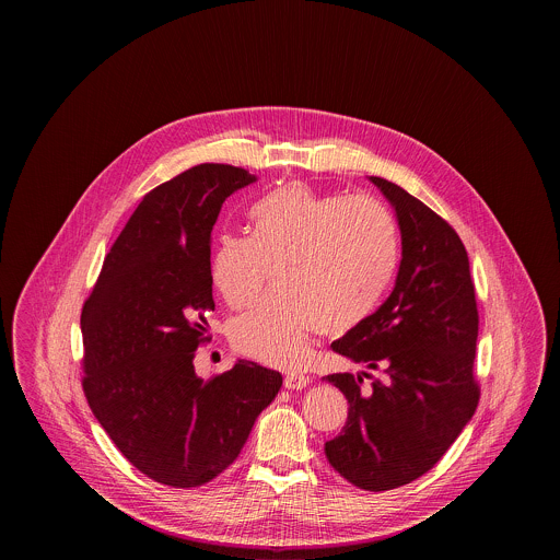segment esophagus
<instances>
[{"mask_svg":"<svg viewBox=\"0 0 560 560\" xmlns=\"http://www.w3.org/2000/svg\"><path fill=\"white\" fill-rule=\"evenodd\" d=\"M308 384H311V377L304 375V373H288L285 380H283V386H285L288 390H302V388H306Z\"/></svg>","mask_w":560,"mask_h":560,"instance_id":"obj_1","label":"esophagus"}]
</instances>
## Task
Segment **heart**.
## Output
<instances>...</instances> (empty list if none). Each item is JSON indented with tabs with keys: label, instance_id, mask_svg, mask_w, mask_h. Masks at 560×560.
<instances>
[{
	"label": "heart",
	"instance_id": "1",
	"mask_svg": "<svg viewBox=\"0 0 560 560\" xmlns=\"http://www.w3.org/2000/svg\"><path fill=\"white\" fill-rule=\"evenodd\" d=\"M254 235L224 233L212 283L231 308L249 306L277 268V292L231 325L235 348L279 368L302 365L320 331L347 334L375 311L399 265V229L373 199L290 183L249 212Z\"/></svg>",
	"mask_w": 560,
	"mask_h": 560
}]
</instances>
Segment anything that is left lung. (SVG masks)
<instances>
[{
    "mask_svg": "<svg viewBox=\"0 0 560 560\" xmlns=\"http://www.w3.org/2000/svg\"><path fill=\"white\" fill-rule=\"evenodd\" d=\"M370 180L397 212L402 258L386 302L331 345L382 377L370 388L352 373L325 377L348 399L347 424L325 455L354 487L388 491L427 475L475 416L479 311L452 224L395 183Z\"/></svg>",
    "mask_w": 560,
    "mask_h": 560,
    "instance_id": "left-lung-1",
    "label": "left lung"
}]
</instances>
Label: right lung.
Returning a JSON list of instances; mask_svg holds the SVG:
<instances>
[{
    "label": "right lung",
    "instance_id": "right-lung-1",
    "mask_svg": "<svg viewBox=\"0 0 560 560\" xmlns=\"http://www.w3.org/2000/svg\"><path fill=\"white\" fill-rule=\"evenodd\" d=\"M247 170L201 163L149 190L81 311L83 395L117 450L176 489L215 479L240 455L283 377L254 361L201 380L210 342L212 229Z\"/></svg>",
    "mask_w": 560,
    "mask_h": 560
}]
</instances>
